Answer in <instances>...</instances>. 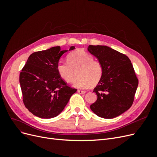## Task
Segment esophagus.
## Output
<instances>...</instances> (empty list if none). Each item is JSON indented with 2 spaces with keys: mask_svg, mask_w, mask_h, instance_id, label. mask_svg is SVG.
I'll use <instances>...</instances> for the list:
<instances>
[{
  "mask_svg": "<svg viewBox=\"0 0 157 157\" xmlns=\"http://www.w3.org/2000/svg\"><path fill=\"white\" fill-rule=\"evenodd\" d=\"M78 92L79 94H84L86 92V91H83V90H78Z\"/></svg>",
  "mask_w": 157,
  "mask_h": 157,
  "instance_id": "1",
  "label": "esophagus"
}]
</instances>
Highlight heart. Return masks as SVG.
<instances>
[{
    "instance_id": "b5f03b06",
    "label": "heart",
    "mask_w": 157,
    "mask_h": 157,
    "mask_svg": "<svg viewBox=\"0 0 157 157\" xmlns=\"http://www.w3.org/2000/svg\"><path fill=\"white\" fill-rule=\"evenodd\" d=\"M67 62H59L57 71L64 81L71 82L74 78L77 69V77L73 82V86L78 88H84L90 84L96 85L100 80L103 68L101 64L86 51L78 49L67 56Z\"/></svg>"
}]
</instances>
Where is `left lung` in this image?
Returning a JSON list of instances; mask_svg holds the SVG:
<instances>
[{
	"label": "left lung",
	"mask_w": 157,
	"mask_h": 157,
	"mask_svg": "<svg viewBox=\"0 0 157 157\" xmlns=\"http://www.w3.org/2000/svg\"><path fill=\"white\" fill-rule=\"evenodd\" d=\"M88 51L103 68L102 77L93 91L98 99L90 109L99 117L115 118L130 108L138 86L131 61L107 46L89 45Z\"/></svg>",
	"instance_id": "left-lung-1"
}]
</instances>
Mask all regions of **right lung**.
I'll return each instance as SVG.
<instances>
[{
	"mask_svg": "<svg viewBox=\"0 0 157 157\" xmlns=\"http://www.w3.org/2000/svg\"><path fill=\"white\" fill-rule=\"evenodd\" d=\"M75 49L71 46L69 50ZM60 46L31 54L20 75V83L25 107L41 118L58 116L77 89L68 86L57 71L64 53Z\"/></svg>",
	"mask_w": 157,
	"mask_h": 157,
	"instance_id": "obj_1",
	"label": "right lung"
}]
</instances>
